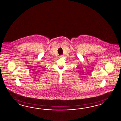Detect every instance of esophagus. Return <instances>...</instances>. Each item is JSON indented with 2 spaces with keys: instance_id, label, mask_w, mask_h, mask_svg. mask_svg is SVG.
Returning a JSON list of instances; mask_svg holds the SVG:
<instances>
[{
  "instance_id": "obj_1",
  "label": "esophagus",
  "mask_w": 121,
  "mask_h": 121,
  "mask_svg": "<svg viewBox=\"0 0 121 121\" xmlns=\"http://www.w3.org/2000/svg\"><path fill=\"white\" fill-rule=\"evenodd\" d=\"M63 55H60V56H59L60 57H62Z\"/></svg>"
}]
</instances>
